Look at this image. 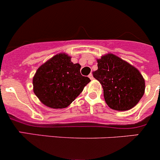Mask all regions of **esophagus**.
<instances>
[{
  "mask_svg": "<svg viewBox=\"0 0 160 160\" xmlns=\"http://www.w3.org/2000/svg\"><path fill=\"white\" fill-rule=\"evenodd\" d=\"M88 77H89V78L91 79V80H93V75H92V73H90V74H89L88 75Z\"/></svg>",
  "mask_w": 160,
  "mask_h": 160,
  "instance_id": "34e87169",
  "label": "esophagus"
}]
</instances>
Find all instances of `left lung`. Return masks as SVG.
<instances>
[{"label":"left lung","instance_id":"1","mask_svg":"<svg viewBox=\"0 0 160 160\" xmlns=\"http://www.w3.org/2000/svg\"><path fill=\"white\" fill-rule=\"evenodd\" d=\"M98 69L93 77L103 88L107 105L113 110H128L135 107L144 95L145 83L140 72L111 53L97 60Z\"/></svg>","mask_w":160,"mask_h":160}]
</instances>
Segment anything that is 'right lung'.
<instances>
[{"label":"right lung","instance_id":"add662e5","mask_svg":"<svg viewBox=\"0 0 160 160\" xmlns=\"http://www.w3.org/2000/svg\"><path fill=\"white\" fill-rule=\"evenodd\" d=\"M80 65L71 58L59 53L42 65L33 78L35 95L46 107L65 108L80 95L91 81L80 73Z\"/></svg>","mask_w":160,"mask_h":160}]
</instances>
